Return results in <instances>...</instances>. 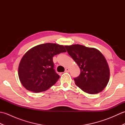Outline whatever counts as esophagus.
Listing matches in <instances>:
<instances>
[{
    "label": "esophagus",
    "mask_w": 125,
    "mask_h": 125,
    "mask_svg": "<svg viewBox=\"0 0 125 125\" xmlns=\"http://www.w3.org/2000/svg\"><path fill=\"white\" fill-rule=\"evenodd\" d=\"M70 71V69L69 68H66L65 69V72L66 73H69Z\"/></svg>",
    "instance_id": "1"
}]
</instances>
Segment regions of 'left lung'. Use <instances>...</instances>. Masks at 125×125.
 Masks as SVG:
<instances>
[{
	"label": "left lung",
	"instance_id": "obj_1",
	"mask_svg": "<svg viewBox=\"0 0 125 125\" xmlns=\"http://www.w3.org/2000/svg\"><path fill=\"white\" fill-rule=\"evenodd\" d=\"M64 47L81 69L80 75L74 78L76 85L89 94L102 92L110 79V69L102 52L81 44Z\"/></svg>",
	"mask_w": 125,
	"mask_h": 125
}]
</instances>
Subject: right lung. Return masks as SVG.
Segmentation results:
<instances>
[{
	"instance_id": "add662e5",
	"label": "right lung",
	"mask_w": 125,
	"mask_h": 125,
	"mask_svg": "<svg viewBox=\"0 0 125 125\" xmlns=\"http://www.w3.org/2000/svg\"><path fill=\"white\" fill-rule=\"evenodd\" d=\"M66 52L63 45L47 43L33 47L25 53L18 68L19 78L28 91L38 93L54 85L60 76L54 70L52 57Z\"/></svg>"
}]
</instances>
